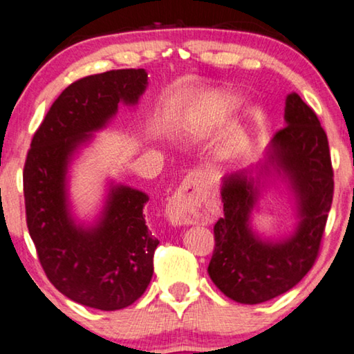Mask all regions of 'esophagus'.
Wrapping results in <instances>:
<instances>
[{
  "instance_id": "obj_1",
  "label": "esophagus",
  "mask_w": 354,
  "mask_h": 354,
  "mask_svg": "<svg viewBox=\"0 0 354 354\" xmlns=\"http://www.w3.org/2000/svg\"><path fill=\"white\" fill-rule=\"evenodd\" d=\"M206 178L198 171H190L165 206V215L171 225H192L203 218L206 198Z\"/></svg>"
}]
</instances>
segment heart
<instances>
[{"instance_id":"obj_1","label":"heart","mask_w":354,"mask_h":354,"mask_svg":"<svg viewBox=\"0 0 354 354\" xmlns=\"http://www.w3.org/2000/svg\"><path fill=\"white\" fill-rule=\"evenodd\" d=\"M237 107V100L232 95H220V97L214 98L201 113V123L203 127H207L214 122H218L220 118H225L226 115L234 111Z\"/></svg>"}]
</instances>
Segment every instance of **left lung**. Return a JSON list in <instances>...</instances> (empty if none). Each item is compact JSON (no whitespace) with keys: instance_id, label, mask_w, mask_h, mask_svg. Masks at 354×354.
<instances>
[{"instance_id":"obj_1","label":"left lung","mask_w":354,"mask_h":354,"mask_svg":"<svg viewBox=\"0 0 354 354\" xmlns=\"http://www.w3.org/2000/svg\"><path fill=\"white\" fill-rule=\"evenodd\" d=\"M287 127L274 134L259 173L277 170L295 194L299 223L286 241L256 236L250 215L259 189L251 171L223 178V217L214 226L215 248L207 273L227 298L257 304L290 290L319 256L334 194L328 137L315 112L290 93L286 98Z\"/></svg>"}]
</instances>
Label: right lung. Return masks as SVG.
I'll return each instance as SVG.
<instances>
[{
  "mask_svg": "<svg viewBox=\"0 0 354 354\" xmlns=\"http://www.w3.org/2000/svg\"><path fill=\"white\" fill-rule=\"evenodd\" d=\"M147 86L143 68L111 70L70 84L35 131L26 156V223L40 266L59 292L93 309H123L143 295L159 241L145 225L148 195L128 185H112L93 226L76 225L67 200L68 164L118 104H137Z\"/></svg>",
  "mask_w": 354,
  "mask_h": 354,
  "instance_id": "right-lung-1",
  "label": "right lung"
}]
</instances>
